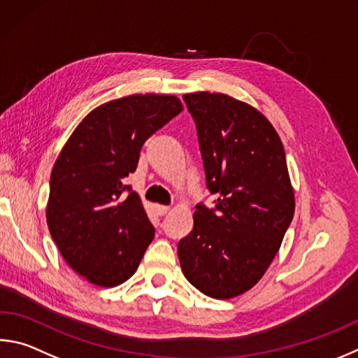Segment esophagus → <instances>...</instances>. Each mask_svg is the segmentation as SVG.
Returning a JSON list of instances; mask_svg holds the SVG:
<instances>
[{
  "label": "esophagus",
  "instance_id": "1",
  "mask_svg": "<svg viewBox=\"0 0 358 358\" xmlns=\"http://www.w3.org/2000/svg\"><path fill=\"white\" fill-rule=\"evenodd\" d=\"M155 210H157V213L159 214V216H164V214H167L169 211H171V208L164 206V205H157V206H155Z\"/></svg>",
  "mask_w": 358,
  "mask_h": 358
}]
</instances>
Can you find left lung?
I'll list each match as a JSON object with an SVG mask.
<instances>
[{
    "mask_svg": "<svg viewBox=\"0 0 358 358\" xmlns=\"http://www.w3.org/2000/svg\"><path fill=\"white\" fill-rule=\"evenodd\" d=\"M183 100L196 122L206 186L216 208L199 203L194 229L178 243L187 282L214 299L255 287L280 249L294 216L285 148L266 117L227 94Z\"/></svg>",
    "mask_w": 358,
    "mask_h": 358,
    "instance_id": "left-lung-1",
    "label": "left lung"
}]
</instances>
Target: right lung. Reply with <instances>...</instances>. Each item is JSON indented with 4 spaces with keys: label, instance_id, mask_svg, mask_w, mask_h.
Here are the masks:
<instances>
[{
    "label": "right lung",
    "instance_id": "right-lung-1",
    "mask_svg": "<svg viewBox=\"0 0 358 358\" xmlns=\"http://www.w3.org/2000/svg\"><path fill=\"white\" fill-rule=\"evenodd\" d=\"M183 111L175 95L103 103L71 133L50 178L47 224L67 264L87 282H127L155 236L138 192L123 185L144 142Z\"/></svg>",
    "mask_w": 358,
    "mask_h": 358
}]
</instances>
